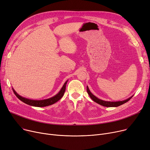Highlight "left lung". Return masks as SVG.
<instances>
[{"label":"left lung","instance_id":"1","mask_svg":"<svg viewBox=\"0 0 150 150\" xmlns=\"http://www.w3.org/2000/svg\"><path fill=\"white\" fill-rule=\"evenodd\" d=\"M87 92L89 94V96H90V97L91 98V99L93 101L96 102L97 103H98L101 106H105V107H117V106H120L125 103H127V101H128L132 97V96H131V97H129V98H128L127 100H123V101H104V100H102L101 99H99L97 97H96L95 96H93V94L91 92V91H89V89L88 86H87Z\"/></svg>","mask_w":150,"mask_h":150}]
</instances>
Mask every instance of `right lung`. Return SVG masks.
I'll use <instances>...</instances> for the list:
<instances>
[{
	"mask_svg": "<svg viewBox=\"0 0 150 150\" xmlns=\"http://www.w3.org/2000/svg\"><path fill=\"white\" fill-rule=\"evenodd\" d=\"M68 81H66L65 83L63 85L60 91L57 94L56 96H54V97L48 98V99H45V100H30L26 98L23 97L22 96H20L17 92H16L13 89V91L14 92V93L16 95L21 101H22L23 103H25L28 105L30 106H36V107H44V106H47L51 105H53L54 103H56L58 100H59L64 95V93L66 91V84Z\"/></svg>",
	"mask_w": 150,
	"mask_h": 150,
	"instance_id": "1",
	"label": "right lung"
}]
</instances>
